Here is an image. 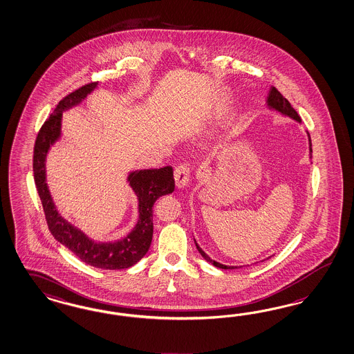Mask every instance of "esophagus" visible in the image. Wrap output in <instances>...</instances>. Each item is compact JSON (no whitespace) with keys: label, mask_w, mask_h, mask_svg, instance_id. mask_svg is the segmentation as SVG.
Segmentation results:
<instances>
[{"label":"esophagus","mask_w":354,"mask_h":354,"mask_svg":"<svg viewBox=\"0 0 354 354\" xmlns=\"http://www.w3.org/2000/svg\"><path fill=\"white\" fill-rule=\"evenodd\" d=\"M190 177V168L187 164H180L174 169V181L177 187H185L189 182Z\"/></svg>","instance_id":"obj_1"}]
</instances>
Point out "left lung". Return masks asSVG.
Wrapping results in <instances>:
<instances>
[{"label":"left lung","mask_w":354,"mask_h":354,"mask_svg":"<svg viewBox=\"0 0 354 354\" xmlns=\"http://www.w3.org/2000/svg\"><path fill=\"white\" fill-rule=\"evenodd\" d=\"M268 104H269L272 109H274V110L282 112L283 115H287V116L292 118V119L297 120L299 122H301V119H300L299 113H297L296 110H295L292 106H291V103L288 102L287 98H284V97H283L282 93L278 91L275 86H272V88H270V91H269V95H268ZM308 136H309V134H308ZM309 145H310V152H312V142H310V137H309ZM195 245H196V248H198L199 253H201L203 257H204V260H207L208 263H212V265H214L216 268H220V269H235L234 266H226V265H223V263H216V261L212 260L207 253L203 251L202 248L198 245V243L195 242Z\"/></svg>","instance_id":"1"}]
</instances>
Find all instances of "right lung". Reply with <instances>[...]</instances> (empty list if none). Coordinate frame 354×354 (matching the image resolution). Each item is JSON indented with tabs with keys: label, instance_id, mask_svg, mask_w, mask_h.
<instances>
[{
	"label": "right lung",
	"instance_id": "obj_1",
	"mask_svg": "<svg viewBox=\"0 0 354 354\" xmlns=\"http://www.w3.org/2000/svg\"><path fill=\"white\" fill-rule=\"evenodd\" d=\"M97 82H89L67 94L57 104L50 118L42 124L33 149V177L40 196L48 227L53 236L66 245L81 261L106 270L128 269L138 263L147 253L152 241V207L162 195L174 190L172 167L131 173L129 181L140 201V221L134 230L122 241L115 243H94L80 230L66 223L57 212L45 182V158L51 145L61 134L62 112L80 103Z\"/></svg>",
	"mask_w": 354,
	"mask_h": 354
}]
</instances>
